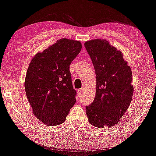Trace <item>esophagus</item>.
Wrapping results in <instances>:
<instances>
[{
    "label": "esophagus",
    "mask_w": 156,
    "mask_h": 156,
    "mask_svg": "<svg viewBox=\"0 0 156 156\" xmlns=\"http://www.w3.org/2000/svg\"><path fill=\"white\" fill-rule=\"evenodd\" d=\"M77 93L79 95H82V94L83 93V89H78L77 90Z\"/></svg>",
    "instance_id": "34e87169"
}]
</instances>
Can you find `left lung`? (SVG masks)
<instances>
[{"label": "left lung", "mask_w": 156, "mask_h": 156, "mask_svg": "<svg viewBox=\"0 0 156 156\" xmlns=\"http://www.w3.org/2000/svg\"><path fill=\"white\" fill-rule=\"evenodd\" d=\"M84 47L97 76L94 101L86 106L89 122L98 128L111 127L129 107L133 93L131 69L122 52L105 40L87 41Z\"/></svg>", "instance_id": "left-lung-1"}]
</instances>
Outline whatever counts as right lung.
<instances>
[{"label": "right lung", "instance_id": "add662e5", "mask_svg": "<svg viewBox=\"0 0 156 156\" xmlns=\"http://www.w3.org/2000/svg\"><path fill=\"white\" fill-rule=\"evenodd\" d=\"M81 50L80 41L62 38L36 54L30 62L25 92L35 116L44 124L62 123L75 104L69 65Z\"/></svg>", "mask_w": 156, "mask_h": 156}]
</instances>
